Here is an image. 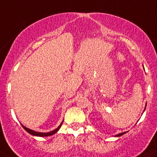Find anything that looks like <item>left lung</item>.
Masks as SVG:
<instances>
[{
  "label": "left lung",
  "mask_w": 157,
  "mask_h": 157,
  "mask_svg": "<svg viewBox=\"0 0 157 157\" xmlns=\"http://www.w3.org/2000/svg\"><path fill=\"white\" fill-rule=\"evenodd\" d=\"M125 133H126V132H124V133H121V134H119V135H117V136H121V135H123L124 134H125Z\"/></svg>",
  "instance_id": "1"
}]
</instances>
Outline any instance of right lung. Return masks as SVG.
I'll use <instances>...</instances> for the list:
<instances>
[{
    "instance_id": "obj_1",
    "label": "right lung",
    "mask_w": 157,
    "mask_h": 157,
    "mask_svg": "<svg viewBox=\"0 0 157 157\" xmlns=\"http://www.w3.org/2000/svg\"><path fill=\"white\" fill-rule=\"evenodd\" d=\"M62 124H63V123H62L60 125H59V127H58L57 128H56V130H54V131H51V132H48V133H41V132H36V131H33V130H30L29 129V128H26L25 126H23V125H22V128H24V129L26 130L27 132H29L30 135H35V136H40V137H46V136H50V135H54V134H56V132H57L59 130V128H61L62 126Z\"/></svg>"
}]
</instances>
